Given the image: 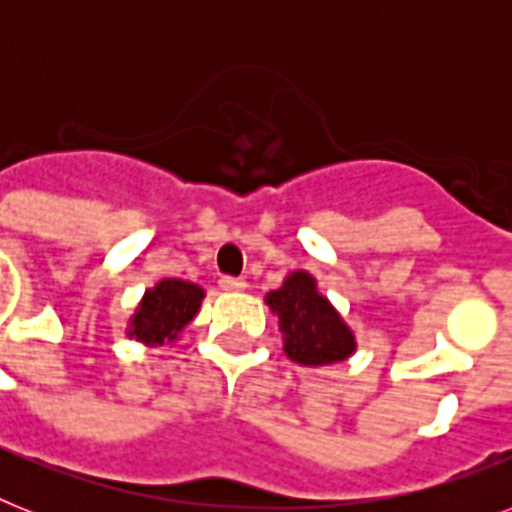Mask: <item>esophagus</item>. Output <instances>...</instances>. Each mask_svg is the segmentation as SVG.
<instances>
[{
	"instance_id": "esophagus-1",
	"label": "esophagus",
	"mask_w": 512,
	"mask_h": 512,
	"mask_svg": "<svg viewBox=\"0 0 512 512\" xmlns=\"http://www.w3.org/2000/svg\"><path fill=\"white\" fill-rule=\"evenodd\" d=\"M220 287H223L225 292H241V289H247V281L241 279V276H223V279H220Z\"/></svg>"
}]
</instances>
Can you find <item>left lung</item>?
Returning <instances> with one entry per match:
<instances>
[{"instance_id": "8db88e82", "label": "left lung", "mask_w": 512, "mask_h": 512, "mask_svg": "<svg viewBox=\"0 0 512 512\" xmlns=\"http://www.w3.org/2000/svg\"><path fill=\"white\" fill-rule=\"evenodd\" d=\"M265 303L279 316L284 353L303 366L345 361L356 350V340L327 297L319 295L311 273L295 271L284 287L268 292Z\"/></svg>"}]
</instances>
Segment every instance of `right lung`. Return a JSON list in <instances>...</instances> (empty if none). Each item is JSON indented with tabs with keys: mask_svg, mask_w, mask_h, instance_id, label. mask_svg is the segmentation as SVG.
I'll list each match as a JSON object with an SVG mask.
<instances>
[{
	"mask_svg": "<svg viewBox=\"0 0 512 512\" xmlns=\"http://www.w3.org/2000/svg\"><path fill=\"white\" fill-rule=\"evenodd\" d=\"M201 297H204V289L191 281H159L140 300L138 311L130 321V337H138L146 345H164V342L177 340L183 327H188V321L199 313Z\"/></svg>",
	"mask_w": 512,
	"mask_h": 512,
	"instance_id": "obj_1",
	"label": "right lung"
}]
</instances>
